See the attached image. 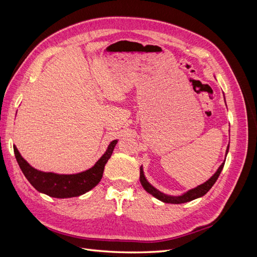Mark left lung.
<instances>
[{
  "mask_svg": "<svg viewBox=\"0 0 257 257\" xmlns=\"http://www.w3.org/2000/svg\"><path fill=\"white\" fill-rule=\"evenodd\" d=\"M228 148H229V145L227 146V150H226V154L228 153ZM226 159V158H225ZM224 164H225V161L222 163V165L219 167V169L216 170V173L209 179L208 181H206L205 183L200 184L198 186H196L195 189H192L190 191H188L186 193H184L183 195L181 196H169V195H166V194L160 192L159 190H157L155 188H153V186L147 181V179L144 175V170H143V166L141 167V183L143 185V188L149 193L151 194L152 196H154L155 198H158L159 200L161 201H164V203H167V204H184V203H188V201H191L193 199H196L198 197H201L204 196L205 194L212 188L213 184L215 183V181L217 180V178H219L222 169L224 167Z\"/></svg>",
  "mask_w": 257,
  "mask_h": 257,
  "instance_id": "left-lung-1",
  "label": "left lung"
}]
</instances>
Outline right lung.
<instances>
[{
  "label": "right lung",
  "instance_id": "obj_1",
  "mask_svg": "<svg viewBox=\"0 0 257 257\" xmlns=\"http://www.w3.org/2000/svg\"><path fill=\"white\" fill-rule=\"evenodd\" d=\"M116 143L118 141H113L109 144L103 157L92 168L75 175H58L41 172L33 168L21 157L16 146H14V152L23 175L38 192L50 197L68 198L82 195L98 184L103 177L104 167L110 159Z\"/></svg>",
  "mask_w": 257,
  "mask_h": 257
}]
</instances>
